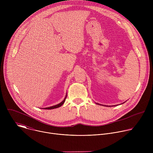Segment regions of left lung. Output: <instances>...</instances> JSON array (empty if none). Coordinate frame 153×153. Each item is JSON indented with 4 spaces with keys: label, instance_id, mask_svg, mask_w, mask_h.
<instances>
[{
    "label": "left lung",
    "instance_id": "obj_1",
    "mask_svg": "<svg viewBox=\"0 0 153 153\" xmlns=\"http://www.w3.org/2000/svg\"><path fill=\"white\" fill-rule=\"evenodd\" d=\"M125 102H123V103H125ZM95 103H96V104H97V105H101V104H99V103H96V102H95Z\"/></svg>",
    "mask_w": 153,
    "mask_h": 153
}]
</instances>
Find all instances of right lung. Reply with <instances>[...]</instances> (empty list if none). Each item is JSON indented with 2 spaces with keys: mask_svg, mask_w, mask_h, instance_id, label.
Returning a JSON list of instances; mask_svg holds the SVG:
<instances>
[{
  "mask_svg": "<svg viewBox=\"0 0 153 153\" xmlns=\"http://www.w3.org/2000/svg\"><path fill=\"white\" fill-rule=\"evenodd\" d=\"M67 93L66 94V96H65V97L64 98V99L59 103L56 105H54V106H50V107H47V108H45L44 109H45V110H52V109H54V108H59L60 106H61L65 102V99H66L67 98Z\"/></svg>",
  "mask_w": 153,
  "mask_h": 153,
  "instance_id": "add662e5",
  "label": "right lung"
}]
</instances>
